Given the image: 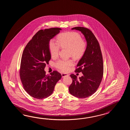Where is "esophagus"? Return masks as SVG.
<instances>
[{"label":"esophagus","mask_w":130,"mask_h":130,"mask_svg":"<svg viewBox=\"0 0 130 130\" xmlns=\"http://www.w3.org/2000/svg\"><path fill=\"white\" fill-rule=\"evenodd\" d=\"M62 75V77H66V76H69V74H66V73H62L61 74Z\"/></svg>","instance_id":"1"}]
</instances>
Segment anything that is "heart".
Listing matches in <instances>:
<instances>
[{
  "label": "heart",
  "instance_id": "1",
  "mask_svg": "<svg viewBox=\"0 0 130 130\" xmlns=\"http://www.w3.org/2000/svg\"><path fill=\"white\" fill-rule=\"evenodd\" d=\"M58 42L55 39H51L49 48L51 55L56 58L58 55L60 47L68 49L69 55L75 59L81 58L84 55L87 48V42L80 34L75 31H68L60 33L58 36ZM73 64L72 60L59 59L55 64L56 67L62 72H67L70 67Z\"/></svg>",
  "mask_w": 130,
  "mask_h": 130
}]
</instances>
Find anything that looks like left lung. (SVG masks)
Here are the masks:
<instances>
[{"mask_svg":"<svg viewBox=\"0 0 130 130\" xmlns=\"http://www.w3.org/2000/svg\"><path fill=\"white\" fill-rule=\"evenodd\" d=\"M72 29L83 33L87 45L75 71L82 72L83 76L77 78L75 75H70L72 82L69 87V92L75 97L86 98L97 91L101 82L104 73L102 55L99 43L91 30L83 27H75Z\"/></svg>","mask_w":130,"mask_h":130,"instance_id":"1","label":"left lung"}]
</instances>
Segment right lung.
<instances>
[{"label":"right lung","instance_id":"obj_1","mask_svg":"<svg viewBox=\"0 0 130 130\" xmlns=\"http://www.w3.org/2000/svg\"><path fill=\"white\" fill-rule=\"evenodd\" d=\"M61 30L52 28L39 30L23 51L20 67V79L25 91L34 98L43 99L49 97L62 77L57 71L47 75L44 71L51 58L49 41Z\"/></svg>","mask_w":130,"mask_h":130}]
</instances>
